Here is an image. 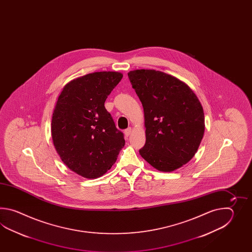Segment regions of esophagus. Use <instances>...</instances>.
<instances>
[{
	"label": "esophagus",
	"instance_id": "34e87169",
	"mask_svg": "<svg viewBox=\"0 0 252 252\" xmlns=\"http://www.w3.org/2000/svg\"><path fill=\"white\" fill-rule=\"evenodd\" d=\"M130 133H131V128H126V129L124 130V134H125V136H126L127 138L130 135Z\"/></svg>",
	"mask_w": 252,
	"mask_h": 252
}]
</instances>
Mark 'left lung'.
<instances>
[{
    "instance_id": "left-lung-1",
    "label": "left lung",
    "mask_w": 252,
    "mask_h": 252,
    "mask_svg": "<svg viewBox=\"0 0 252 252\" xmlns=\"http://www.w3.org/2000/svg\"><path fill=\"white\" fill-rule=\"evenodd\" d=\"M128 76L144 110L139 154L156 169L174 171L192 159L204 137L202 104L187 84L161 71L134 70Z\"/></svg>"
}]
</instances>
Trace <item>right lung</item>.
Returning <instances> with one entry per match:
<instances>
[{
    "instance_id": "right-lung-1",
    "label": "right lung",
    "mask_w": 252,
    "mask_h": 252,
    "mask_svg": "<svg viewBox=\"0 0 252 252\" xmlns=\"http://www.w3.org/2000/svg\"><path fill=\"white\" fill-rule=\"evenodd\" d=\"M119 72H95L64 86L54 109L51 135L61 160L86 178L102 177L125 145L104 102L123 78Z\"/></svg>"
}]
</instances>
